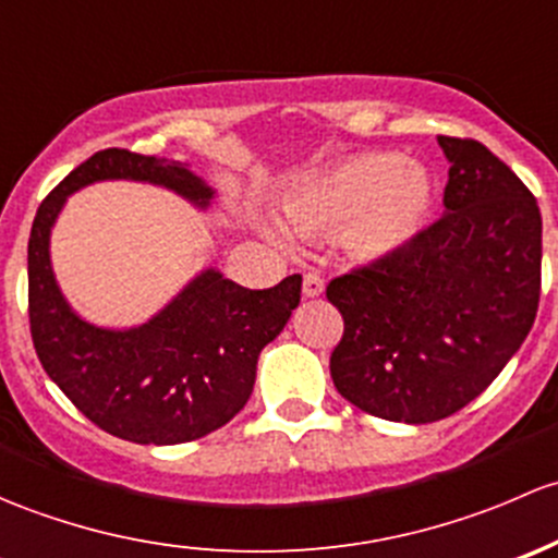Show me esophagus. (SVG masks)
<instances>
[{
  "mask_svg": "<svg viewBox=\"0 0 558 558\" xmlns=\"http://www.w3.org/2000/svg\"><path fill=\"white\" fill-rule=\"evenodd\" d=\"M325 292V281L319 274H306L303 277V298H319Z\"/></svg>",
  "mask_w": 558,
  "mask_h": 558,
  "instance_id": "obj_1",
  "label": "esophagus"
}]
</instances>
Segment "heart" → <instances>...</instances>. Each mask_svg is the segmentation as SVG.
Returning <instances> with one entry per match:
<instances>
[{
    "label": "heart",
    "instance_id": "b5f03b06",
    "mask_svg": "<svg viewBox=\"0 0 558 558\" xmlns=\"http://www.w3.org/2000/svg\"><path fill=\"white\" fill-rule=\"evenodd\" d=\"M435 206V180L418 160L395 153H357L298 177L281 195L287 226L303 239L336 233L343 255L381 263L422 236ZM263 236L290 244V233L260 220Z\"/></svg>",
    "mask_w": 558,
    "mask_h": 558
}]
</instances>
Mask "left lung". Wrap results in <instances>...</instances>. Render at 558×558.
<instances>
[{
  "mask_svg": "<svg viewBox=\"0 0 558 558\" xmlns=\"http://www.w3.org/2000/svg\"><path fill=\"white\" fill-rule=\"evenodd\" d=\"M446 211L405 252L338 277V392L389 422L427 424L478 398L530 336L543 220L535 195L481 142L438 136Z\"/></svg>",
  "mask_w": 558,
  "mask_h": 558,
  "instance_id": "8db88e82",
  "label": "left lung"
}]
</instances>
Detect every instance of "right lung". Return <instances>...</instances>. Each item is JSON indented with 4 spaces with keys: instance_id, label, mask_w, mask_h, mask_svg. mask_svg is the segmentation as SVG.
<instances>
[{
    "instance_id": "obj_1",
    "label": "right lung",
    "mask_w": 558,
    "mask_h": 558,
    "mask_svg": "<svg viewBox=\"0 0 558 558\" xmlns=\"http://www.w3.org/2000/svg\"><path fill=\"white\" fill-rule=\"evenodd\" d=\"M96 182L163 187L198 211L217 198L182 160L112 147L80 163L39 204L28 236V322L39 363L114 438L142 446L204 438L250 400L257 357L301 303V274L271 290H244L206 266L142 325H96L74 312L50 260V236L69 195Z\"/></svg>"
}]
</instances>
